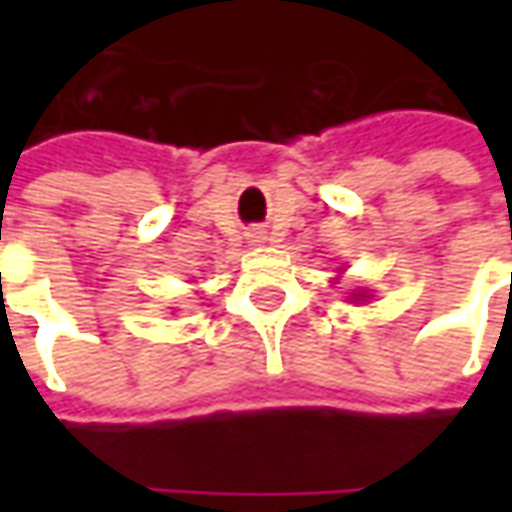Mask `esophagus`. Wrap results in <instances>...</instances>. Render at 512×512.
Segmentation results:
<instances>
[{
	"instance_id": "obj_1",
	"label": "esophagus",
	"mask_w": 512,
	"mask_h": 512,
	"mask_svg": "<svg viewBox=\"0 0 512 512\" xmlns=\"http://www.w3.org/2000/svg\"><path fill=\"white\" fill-rule=\"evenodd\" d=\"M249 241H252V244H263V241H266V235H263V233H249Z\"/></svg>"
}]
</instances>
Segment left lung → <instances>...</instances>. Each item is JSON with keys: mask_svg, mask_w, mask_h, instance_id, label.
Returning <instances> with one entry per match:
<instances>
[{"mask_svg": "<svg viewBox=\"0 0 512 512\" xmlns=\"http://www.w3.org/2000/svg\"><path fill=\"white\" fill-rule=\"evenodd\" d=\"M356 296H362V293H356ZM362 299H365V296H362Z\"/></svg>", "mask_w": 512, "mask_h": 512, "instance_id": "8db88e82", "label": "left lung"}]
</instances>
